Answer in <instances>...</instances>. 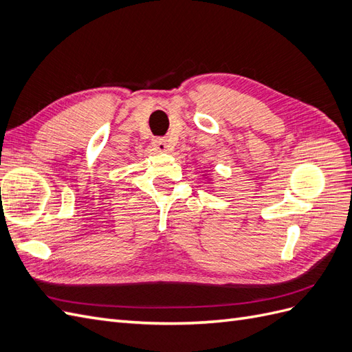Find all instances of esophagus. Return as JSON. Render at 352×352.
<instances>
[{"instance_id": "esophagus-1", "label": "esophagus", "mask_w": 352, "mask_h": 352, "mask_svg": "<svg viewBox=\"0 0 352 352\" xmlns=\"http://www.w3.org/2000/svg\"><path fill=\"white\" fill-rule=\"evenodd\" d=\"M154 148L157 151L160 153H167L168 151V145H167V141L163 140V138H157V140H154Z\"/></svg>"}]
</instances>
